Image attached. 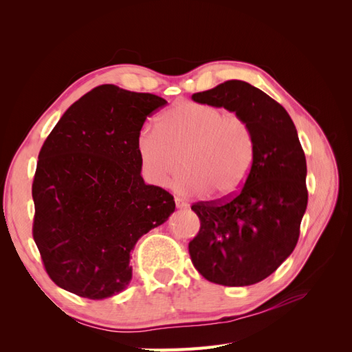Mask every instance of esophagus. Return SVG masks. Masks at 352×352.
Returning a JSON list of instances; mask_svg holds the SVG:
<instances>
[{
    "label": "esophagus",
    "mask_w": 352,
    "mask_h": 352,
    "mask_svg": "<svg viewBox=\"0 0 352 352\" xmlns=\"http://www.w3.org/2000/svg\"><path fill=\"white\" fill-rule=\"evenodd\" d=\"M175 202H176V207H177V208H188V207H189L188 202L184 201V199H180V198H176Z\"/></svg>",
    "instance_id": "esophagus-1"
}]
</instances>
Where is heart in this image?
<instances>
[{
    "mask_svg": "<svg viewBox=\"0 0 352 352\" xmlns=\"http://www.w3.org/2000/svg\"><path fill=\"white\" fill-rule=\"evenodd\" d=\"M136 151L144 177L155 186L166 185L180 167L176 189L186 195L217 197L238 192L255 157L250 124L238 116L208 104L184 101L166 110L154 126L138 133Z\"/></svg>",
    "mask_w": 352,
    "mask_h": 352,
    "instance_id": "b5f03b06",
    "label": "heart"
}]
</instances>
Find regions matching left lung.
I'll return each mask as SVG.
<instances>
[{"label": "left lung", "instance_id": "obj_1", "mask_svg": "<svg viewBox=\"0 0 352 352\" xmlns=\"http://www.w3.org/2000/svg\"><path fill=\"white\" fill-rule=\"evenodd\" d=\"M195 102L235 113L251 127L255 157L238 195L198 202V235L189 242L195 269L212 283H258L292 254L307 208V162L291 116L243 80L192 95Z\"/></svg>", "mask_w": 352, "mask_h": 352}]
</instances>
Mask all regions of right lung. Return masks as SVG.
<instances>
[{
  "mask_svg": "<svg viewBox=\"0 0 352 352\" xmlns=\"http://www.w3.org/2000/svg\"><path fill=\"white\" fill-rule=\"evenodd\" d=\"M167 101L101 85L73 102L38 155L34 239L57 286L89 300L132 280L131 252L175 211L167 190L146 185L136 138Z\"/></svg>",
  "mask_w": 352,
  "mask_h": 352,
  "instance_id": "obj_1",
  "label": "right lung"
}]
</instances>
